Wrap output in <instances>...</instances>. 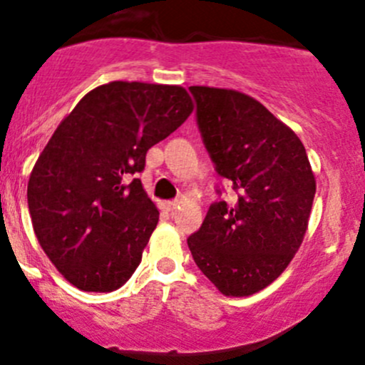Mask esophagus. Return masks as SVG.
<instances>
[{
	"instance_id": "34e87169",
	"label": "esophagus",
	"mask_w": 365,
	"mask_h": 365,
	"mask_svg": "<svg viewBox=\"0 0 365 365\" xmlns=\"http://www.w3.org/2000/svg\"><path fill=\"white\" fill-rule=\"evenodd\" d=\"M176 205H178V201H166L163 202V208L166 210V212H175Z\"/></svg>"
}]
</instances>
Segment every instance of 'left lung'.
<instances>
[{
	"label": "left lung",
	"mask_w": 365,
	"mask_h": 365,
	"mask_svg": "<svg viewBox=\"0 0 365 365\" xmlns=\"http://www.w3.org/2000/svg\"><path fill=\"white\" fill-rule=\"evenodd\" d=\"M189 91L215 171L232 183L237 201L213 202L187 245L222 294L247 297L273 283L301 247L314 175L297 134L257 99L232 89Z\"/></svg>",
	"instance_id": "1"
}]
</instances>
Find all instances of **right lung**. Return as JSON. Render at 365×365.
<instances>
[{"label": "right lung", "mask_w": 365, "mask_h": 365, "mask_svg": "<svg viewBox=\"0 0 365 365\" xmlns=\"http://www.w3.org/2000/svg\"><path fill=\"white\" fill-rule=\"evenodd\" d=\"M192 108L180 86L110 82L52 134L31 171L28 206L41 248L76 289L113 292L140 266L159 210L133 176Z\"/></svg>", "instance_id": "right-lung-1"}]
</instances>
